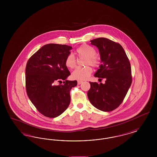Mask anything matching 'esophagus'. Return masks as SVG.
<instances>
[{"label": "esophagus", "mask_w": 157, "mask_h": 157, "mask_svg": "<svg viewBox=\"0 0 157 157\" xmlns=\"http://www.w3.org/2000/svg\"><path fill=\"white\" fill-rule=\"evenodd\" d=\"M82 82H83V81H78V85H80V84H81Z\"/></svg>", "instance_id": "esophagus-1"}]
</instances>
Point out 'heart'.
Segmentation results:
<instances>
[{"mask_svg":"<svg viewBox=\"0 0 157 157\" xmlns=\"http://www.w3.org/2000/svg\"><path fill=\"white\" fill-rule=\"evenodd\" d=\"M76 53L79 57H86L85 65H91L93 67H98L100 60L96 55L95 49L90 45L83 44L76 49ZM76 59L72 53L69 54L65 60V65L69 69L76 67ZM92 72V69L90 66L76 68L72 73V78L78 81H84L88 79Z\"/></svg>","mask_w":157,"mask_h":157,"instance_id":"obj_1","label":"heart"}]
</instances>
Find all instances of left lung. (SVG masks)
Instances as JSON below:
<instances>
[{
  "mask_svg": "<svg viewBox=\"0 0 157 157\" xmlns=\"http://www.w3.org/2000/svg\"><path fill=\"white\" fill-rule=\"evenodd\" d=\"M90 42L98 48L101 57V64L94 76L106 81L104 84L90 82L88 97L96 108L104 112L112 111L122 102L131 85V64L120 44L105 37Z\"/></svg>",
  "mask_w": 157,
  "mask_h": 157,
  "instance_id": "8db88e82",
  "label": "left lung"
}]
</instances>
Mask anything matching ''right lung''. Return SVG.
<instances>
[{
    "label": "right lung",
    "instance_id": "obj_1",
    "mask_svg": "<svg viewBox=\"0 0 157 157\" xmlns=\"http://www.w3.org/2000/svg\"><path fill=\"white\" fill-rule=\"evenodd\" d=\"M72 47L50 44L40 48L28 60L25 71L26 90L37 111L49 118H56L67 109L70 91L77 81H67L71 75L65 60ZM63 80V84L56 85Z\"/></svg>",
    "mask_w": 157,
    "mask_h": 157
}]
</instances>
